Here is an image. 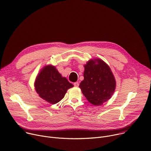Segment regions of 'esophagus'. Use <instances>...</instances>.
<instances>
[{"label": "esophagus", "instance_id": "1", "mask_svg": "<svg viewBox=\"0 0 151 151\" xmlns=\"http://www.w3.org/2000/svg\"><path fill=\"white\" fill-rule=\"evenodd\" d=\"M74 86H76V87H78V86H79V83H78V82H75V83H74Z\"/></svg>", "mask_w": 151, "mask_h": 151}]
</instances>
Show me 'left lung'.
Returning <instances> with one entry per match:
<instances>
[{
    "label": "left lung",
    "instance_id": "1",
    "mask_svg": "<svg viewBox=\"0 0 151 151\" xmlns=\"http://www.w3.org/2000/svg\"><path fill=\"white\" fill-rule=\"evenodd\" d=\"M84 67V80L79 87L90 104L101 105L111 99L115 92L114 74L108 65L99 58L90 59Z\"/></svg>",
    "mask_w": 151,
    "mask_h": 151
}]
</instances>
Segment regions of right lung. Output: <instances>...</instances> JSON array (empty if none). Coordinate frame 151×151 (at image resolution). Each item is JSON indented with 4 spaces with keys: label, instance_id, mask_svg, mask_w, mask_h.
Wrapping results in <instances>:
<instances>
[{
    "label": "right lung",
    "instance_id": "add662e5",
    "mask_svg": "<svg viewBox=\"0 0 151 151\" xmlns=\"http://www.w3.org/2000/svg\"><path fill=\"white\" fill-rule=\"evenodd\" d=\"M34 84L39 96L51 104L61 101L67 90L74 86L65 77L62 76L55 66L50 64L42 68Z\"/></svg>",
    "mask_w": 151,
    "mask_h": 151
}]
</instances>
